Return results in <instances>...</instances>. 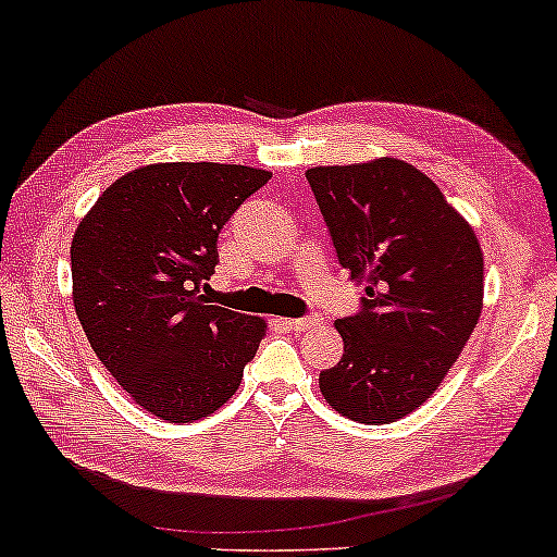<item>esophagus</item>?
Masks as SVG:
<instances>
[{"instance_id":"esophagus-1","label":"esophagus","mask_w":557,"mask_h":557,"mask_svg":"<svg viewBox=\"0 0 557 557\" xmlns=\"http://www.w3.org/2000/svg\"><path fill=\"white\" fill-rule=\"evenodd\" d=\"M320 322V318L318 314H305V318H297V320H286V325L292 327V331H297V333H305V331H310V327H314Z\"/></svg>"}]
</instances>
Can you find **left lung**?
<instances>
[{
    "label": "left lung",
    "instance_id": "obj_1",
    "mask_svg": "<svg viewBox=\"0 0 557 557\" xmlns=\"http://www.w3.org/2000/svg\"><path fill=\"white\" fill-rule=\"evenodd\" d=\"M307 183L338 263L367 292L335 320L343 359L320 393L351 421L393 423L436 393L475 331L483 250L438 185L395 157L312 168Z\"/></svg>",
    "mask_w": 557,
    "mask_h": 557
}]
</instances>
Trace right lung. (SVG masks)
<instances>
[{
  "label": "right lung",
  "instance_id": "obj_1",
  "mask_svg": "<svg viewBox=\"0 0 557 557\" xmlns=\"http://www.w3.org/2000/svg\"><path fill=\"white\" fill-rule=\"evenodd\" d=\"M268 170L160 162L102 190L72 239V297L102 367L170 423L214 413L237 393L265 320L211 305L216 239Z\"/></svg>",
  "mask_w": 557,
  "mask_h": 557
}]
</instances>
